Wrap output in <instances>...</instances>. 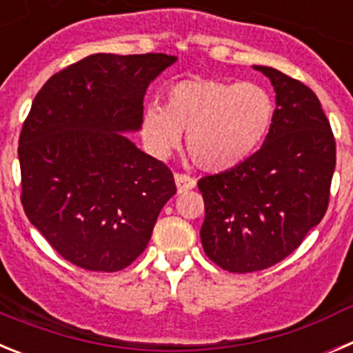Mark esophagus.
I'll use <instances>...</instances> for the list:
<instances>
[{"instance_id":"obj_1","label":"esophagus","mask_w":353,"mask_h":353,"mask_svg":"<svg viewBox=\"0 0 353 353\" xmlns=\"http://www.w3.org/2000/svg\"><path fill=\"white\" fill-rule=\"evenodd\" d=\"M174 182H176V189H179L180 194H182V192L191 191V189H194L196 187V180L191 179V176H187V174L176 173L174 174Z\"/></svg>"}]
</instances>
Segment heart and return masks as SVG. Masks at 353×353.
I'll use <instances>...</instances> for the list:
<instances>
[{
  "label": "heart",
  "instance_id": "1",
  "mask_svg": "<svg viewBox=\"0 0 353 353\" xmlns=\"http://www.w3.org/2000/svg\"><path fill=\"white\" fill-rule=\"evenodd\" d=\"M276 104L261 84L223 79H182L164 93V108L145 109L141 134L164 159L185 136L187 154L203 171L221 173L248 161L269 136Z\"/></svg>",
  "mask_w": 353,
  "mask_h": 353
}]
</instances>
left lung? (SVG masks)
Returning <instances> with one entry per match:
<instances>
[{
	"label": "left lung",
	"mask_w": 353,
	"mask_h": 353,
	"mask_svg": "<svg viewBox=\"0 0 353 353\" xmlns=\"http://www.w3.org/2000/svg\"><path fill=\"white\" fill-rule=\"evenodd\" d=\"M276 92V114L256 154L203 176L201 244L228 272L269 269L323 219L336 168V141L322 104L301 81L254 65Z\"/></svg>",
	"instance_id": "obj_1"
}]
</instances>
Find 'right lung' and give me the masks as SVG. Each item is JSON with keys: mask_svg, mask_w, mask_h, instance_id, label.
Wrapping results in <instances>:
<instances>
[{"mask_svg": "<svg viewBox=\"0 0 353 353\" xmlns=\"http://www.w3.org/2000/svg\"><path fill=\"white\" fill-rule=\"evenodd\" d=\"M176 56L92 54L37 93L19 138L24 212L65 260L117 272L146 249L159 212L176 192L138 132L148 84Z\"/></svg>", "mask_w": 353, "mask_h": 353, "instance_id": "obj_1", "label": "right lung"}]
</instances>
